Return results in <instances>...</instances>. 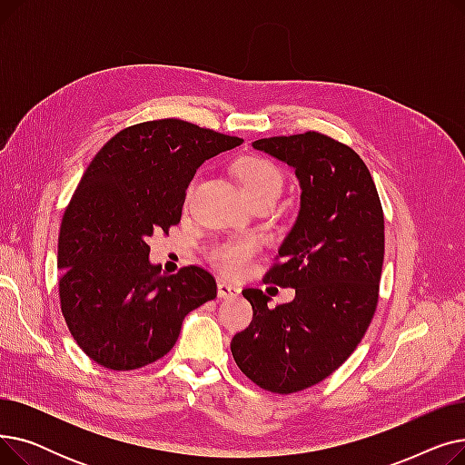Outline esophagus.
I'll return each instance as SVG.
<instances>
[{"mask_svg":"<svg viewBox=\"0 0 465 465\" xmlns=\"http://www.w3.org/2000/svg\"><path fill=\"white\" fill-rule=\"evenodd\" d=\"M218 298H237L241 294V288L235 284H230L226 281H218Z\"/></svg>","mask_w":465,"mask_h":465,"instance_id":"esophagus-1","label":"esophagus"}]
</instances>
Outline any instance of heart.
<instances>
[{
	"label": "heart",
	"mask_w": 465,
	"mask_h": 465,
	"mask_svg": "<svg viewBox=\"0 0 465 465\" xmlns=\"http://www.w3.org/2000/svg\"><path fill=\"white\" fill-rule=\"evenodd\" d=\"M237 175L242 190L252 198L262 192H279L282 190V175L275 163L260 156H247L237 163ZM256 252V242L252 239L228 241L216 245L209 258L220 272L228 275H241L247 270L251 258Z\"/></svg>",
	"instance_id": "heart-1"
}]
</instances>
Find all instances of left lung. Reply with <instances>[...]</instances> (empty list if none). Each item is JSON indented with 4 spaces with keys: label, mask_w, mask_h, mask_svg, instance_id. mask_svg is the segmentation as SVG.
Returning a JSON list of instances; mask_svg holds the SVG:
<instances>
[{
    "label": "left lung",
    "mask_w": 465,
    "mask_h": 465,
    "mask_svg": "<svg viewBox=\"0 0 465 465\" xmlns=\"http://www.w3.org/2000/svg\"><path fill=\"white\" fill-rule=\"evenodd\" d=\"M252 149L294 169L300 211L279 247L282 263L265 275L296 288L270 307L258 288L242 290L254 316L232 339L239 370L260 388L300 392L331 375L358 347L377 300L384 216L371 173L351 146L322 134L267 137Z\"/></svg>",
    "instance_id": "obj_1"
}]
</instances>
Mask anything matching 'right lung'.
Instances as JSON below:
<instances>
[{
	"mask_svg": "<svg viewBox=\"0 0 465 465\" xmlns=\"http://www.w3.org/2000/svg\"><path fill=\"white\" fill-rule=\"evenodd\" d=\"M241 143L165 118L118 132L86 167L64 213L58 270L64 319L95 363L128 371L156 361L173 349L184 316L216 298L198 265L162 273L146 239L179 224L200 165Z\"/></svg>",
	"mask_w": 465,
	"mask_h": 465,
	"instance_id": "right-lung-1",
	"label": "right lung"
}]
</instances>
